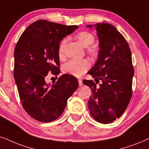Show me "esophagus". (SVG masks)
Returning a JSON list of instances; mask_svg holds the SVG:
<instances>
[{
  "label": "esophagus",
  "instance_id": "34e87169",
  "mask_svg": "<svg viewBox=\"0 0 149 149\" xmlns=\"http://www.w3.org/2000/svg\"><path fill=\"white\" fill-rule=\"evenodd\" d=\"M78 83H79V86H82L83 85V83H82V81L81 80H80V79H79L78 80Z\"/></svg>",
  "mask_w": 149,
  "mask_h": 149
}]
</instances>
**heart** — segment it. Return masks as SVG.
I'll return each mask as SVG.
<instances>
[{
  "instance_id": "b5f03b06",
  "label": "heart",
  "mask_w": 149,
  "mask_h": 149,
  "mask_svg": "<svg viewBox=\"0 0 149 149\" xmlns=\"http://www.w3.org/2000/svg\"><path fill=\"white\" fill-rule=\"evenodd\" d=\"M76 38L78 40L81 45L87 47L91 45L95 41V37L91 33L86 31H82L78 33L76 36ZM66 43V40L63 39L60 44L58 53L60 57L63 56L64 47ZM88 52L91 55H95L97 54V48L95 46H91L88 48ZM89 68V63L86 59H71L66 63L63 67L64 73L72 75L76 77H81L85 73Z\"/></svg>"
}]
</instances>
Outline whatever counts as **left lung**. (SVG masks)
Segmentation results:
<instances>
[{
    "mask_svg": "<svg viewBox=\"0 0 149 149\" xmlns=\"http://www.w3.org/2000/svg\"><path fill=\"white\" fill-rule=\"evenodd\" d=\"M93 27L100 50L96 63L88 73L96 82L84 80L83 83L91 89L88 101L91 116L102 124H109L127 108L132 96L134 69L129 45L116 28L109 23H97Z\"/></svg>",
    "mask_w": 149,
    "mask_h": 149,
    "instance_id": "obj_1",
    "label": "left lung"
}]
</instances>
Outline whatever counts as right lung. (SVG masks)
<instances>
[{
  "instance_id": "obj_1",
  "label": "right lung",
  "mask_w": 149,
  "mask_h": 149,
  "mask_svg": "<svg viewBox=\"0 0 149 149\" xmlns=\"http://www.w3.org/2000/svg\"><path fill=\"white\" fill-rule=\"evenodd\" d=\"M78 28L39 20L25 29L16 45L15 82L24 109L38 121L59 118L78 88L77 79L69 74L62 75L52 85L45 82L49 73L57 76L61 72L60 42Z\"/></svg>"
}]
</instances>
